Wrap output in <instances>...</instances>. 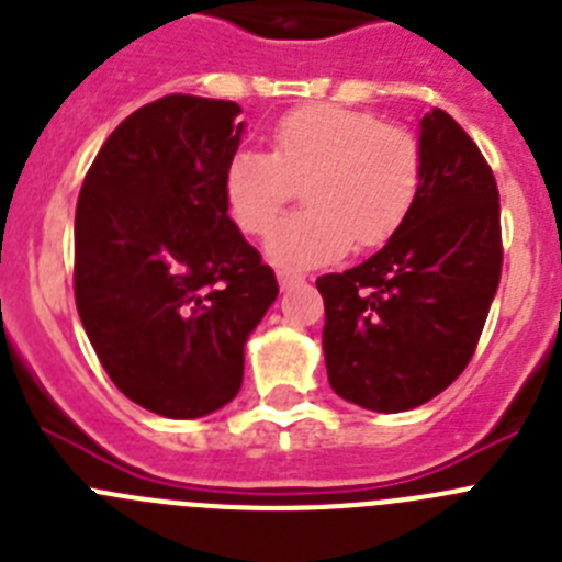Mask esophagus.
<instances>
[{"mask_svg":"<svg viewBox=\"0 0 562 562\" xmlns=\"http://www.w3.org/2000/svg\"><path fill=\"white\" fill-rule=\"evenodd\" d=\"M278 284H281V290H290V286L304 284V272H295V270H290V267H281V270H278Z\"/></svg>","mask_w":562,"mask_h":562,"instance_id":"1","label":"esophagus"}]
</instances>
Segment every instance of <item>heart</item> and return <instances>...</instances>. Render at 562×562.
Instances as JSON below:
<instances>
[{"instance_id": "b5f03b06", "label": "heart", "mask_w": 562, "mask_h": 562, "mask_svg": "<svg viewBox=\"0 0 562 562\" xmlns=\"http://www.w3.org/2000/svg\"><path fill=\"white\" fill-rule=\"evenodd\" d=\"M222 188L247 236L270 231L301 188L306 211L281 222L267 250L281 265H324L351 245H385L405 225L419 200L422 146L414 132L374 112L310 103L278 117L270 154H233Z\"/></svg>"}]
</instances>
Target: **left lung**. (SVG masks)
Here are the masks:
<instances>
[{"instance_id": "8db88e82", "label": "left lung", "mask_w": 562, "mask_h": 562, "mask_svg": "<svg viewBox=\"0 0 562 562\" xmlns=\"http://www.w3.org/2000/svg\"><path fill=\"white\" fill-rule=\"evenodd\" d=\"M419 146L405 225L369 261L315 281L331 389L380 414L434 400L467 369L504 265L498 186L473 137L434 109Z\"/></svg>"}]
</instances>
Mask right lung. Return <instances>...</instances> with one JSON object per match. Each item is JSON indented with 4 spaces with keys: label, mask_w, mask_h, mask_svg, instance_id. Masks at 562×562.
<instances>
[{
    "label": "right lung",
    "mask_w": 562,
    "mask_h": 562,
    "mask_svg": "<svg viewBox=\"0 0 562 562\" xmlns=\"http://www.w3.org/2000/svg\"><path fill=\"white\" fill-rule=\"evenodd\" d=\"M238 103L166 95L114 128L76 207V306L109 380L168 419L233 400L245 342L278 297L227 216Z\"/></svg>",
    "instance_id": "obj_1"
}]
</instances>
